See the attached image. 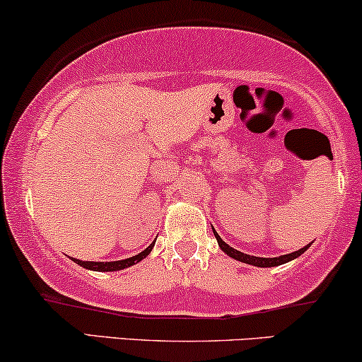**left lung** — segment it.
Masks as SVG:
<instances>
[{
    "label": "left lung",
    "instance_id": "8db88e82",
    "mask_svg": "<svg viewBox=\"0 0 362 362\" xmlns=\"http://www.w3.org/2000/svg\"><path fill=\"white\" fill-rule=\"evenodd\" d=\"M213 233H215L216 240H218V245H220V248L226 253V255L231 257V258H235V260H238V262L248 263V265H255V267H276V265H282V263H287L290 260H293V258L300 257L302 253H304L305 250L310 247V243H309V245H307V247L297 250V252H293V253H287V255H280V257H274V258H263V257L247 255V253H242V252H238V250L231 248L228 243L223 242V240L220 238V235L216 233L215 228H213Z\"/></svg>",
    "mask_w": 362,
    "mask_h": 362
}]
</instances>
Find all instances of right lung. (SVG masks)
I'll return each mask as SVG.
<instances>
[{
    "instance_id": "add662e5",
    "label": "right lung",
    "mask_w": 362,
    "mask_h": 362,
    "mask_svg": "<svg viewBox=\"0 0 362 362\" xmlns=\"http://www.w3.org/2000/svg\"><path fill=\"white\" fill-rule=\"evenodd\" d=\"M153 242L147 247L144 252H141L139 255H134L131 258H126V260H117V262H82V260H77V258H72L75 263H78L80 267H83V269H88V270H93V272H117V270H122V269H127V267L131 265H136L137 262H141L142 258H146L147 255L151 253V250L154 247Z\"/></svg>"
}]
</instances>
